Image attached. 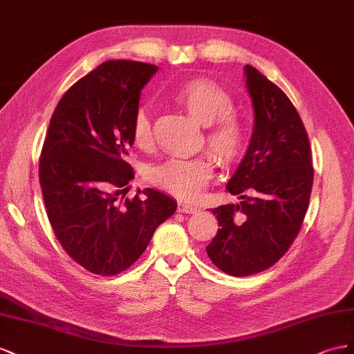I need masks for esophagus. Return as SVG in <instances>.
I'll return each instance as SVG.
<instances>
[{
	"label": "esophagus",
	"mask_w": 354,
	"mask_h": 354,
	"mask_svg": "<svg viewBox=\"0 0 354 354\" xmlns=\"http://www.w3.org/2000/svg\"><path fill=\"white\" fill-rule=\"evenodd\" d=\"M198 210V206L187 203V201H178V212L180 214H196Z\"/></svg>",
	"instance_id": "1"
}]
</instances>
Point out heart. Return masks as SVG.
<instances>
[{
    "instance_id": "1",
    "label": "heart",
    "mask_w": 354,
    "mask_h": 354,
    "mask_svg": "<svg viewBox=\"0 0 354 354\" xmlns=\"http://www.w3.org/2000/svg\"><path fill=\"white\" fill-rule=\"evenodd\" d=\"M174 100L206 127L205 144L222 165H231L239 158L245 145V130L240 120L230 114L233 100L224 88L205 78H191L175 90ZM132 139L140 149L153 145V127L147 108L135 113ZM212 175L214 163L209 157L169 158L147 170L151 184L180 198H196Z\"/></svg>"
}]
</instances>
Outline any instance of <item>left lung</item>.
Returning <instances> with one entry per match:
<instances>
[{
  "instance_id": "1",
  "label": "left lung",
  "mask_w": 354,
  "mask_h": 354,
  "mask_svg": "<svg viewBox=\"0 0 354 354\" xmlns=\"http://www.w3.org/2000/svg\"><path fill=\"white\" fill-rule=\"evenodd\" d=\"M254 130L227 184L239 203L212 209L218 233L206 248L214 264L245 277L274 266L298 236L313 187L310 142L298 111L254 66H245Z\"/></svg>"
}]
</instances>
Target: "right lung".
Listing matches in <instances>:
<instances>
[{"label": "right lung", "instance_id": "right-lung-1", "mask_svg": "<svg viewBox=\"0 0 354 354\" xmlns=\"http://www.w3.org/2000/svg\"><path fill=\"white\" fill-rule=\"evenodd\" d=\"M158 66L108 60L71 87L50 120L39 184L50 224L66 254L90 272L114 276L144 254L176 200L154 188L126 198L133 169L132 121L140 90Z\"/></svg>", "mask_w": 354, "mask_h": 354}]
</instances>
